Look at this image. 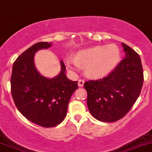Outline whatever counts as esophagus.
Masks as SVG:
<instances>
[{"mask_svg":"<svg viewBox=\"0 0 152 152\" xmlns=\"http://www.w3.org/2000/svg\"><path fill=\"white\" fill-rule=\"evenodd\" d=\"M84 83H85V80H83V79H79L78 81V85H79V87H83Z\"/></svg>","mask_w":152,"mask_h":152,"instance_id":"esophagus-1","label":"esophagus"}]
</instances>
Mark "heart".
<instances>
[{"label":"heart","mask_w":152,"mask_h":152,"mask_svg":"<svg viewBox=\"0 0 152 152\" xmlns=\"http://www.w3.org/2000/svg\"><path fill=\"white\" fill-rule=\"evenodd\" d=\"M120 61V50L117 45H95L82 49L76 58L67 57L65 63L70 70L85 66V73L89 76L102 77L112 71Z\"/></svg>","instance_id":"heart-1"}]
</instances>
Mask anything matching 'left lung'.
Returning <instances> with one entry per match:
<instances>
[{
    "label": "left lung",
    "instance_id": "8db88e82",
    "mask_svg": "<svg viewBox=\"0 0 152 152\" xmlns=\"http://www.w3.org/2000/svg\"><path fill=\"white\" fill-rule=\"evenodd\" d=\"M124 58L106 77L84 84L87 107L92 115L103 122H115L124 117L140 96L143 70L139 54L126 44Z\"/></svg>",
    "mask_w": 152,
    "mask_h": 152
}]
</instances>
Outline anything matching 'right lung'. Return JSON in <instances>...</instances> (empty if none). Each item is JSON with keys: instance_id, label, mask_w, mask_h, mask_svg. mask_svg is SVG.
Returning <instances> with one entry per match:
<instances>
[{"instance_id": "right-lung-1", "label": "right lung", "mask_w": 152, "mask_h": 152, "mask_svg": "<svg viewBox=\"0 0 152 152\" xmlns=\"http://www.w3.org/2000/svg\"><path fill=\"white\" fill-rule=\"evenodd\" d=\"M50 46L51 43L39 42L25 50L14 62L11 76V92L18 110L32 123L45 128L65 119L70 97L78 88V82L67 79L63 61L56 77L48 79L37 71L35 53Z\"/></svg>"}]
</instances>
